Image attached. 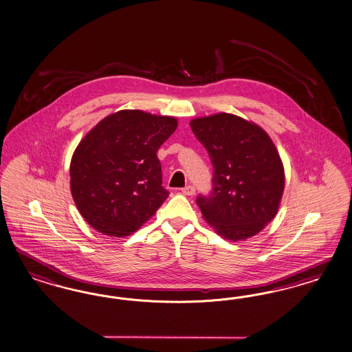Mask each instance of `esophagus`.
I'll return each mask as SVG.
<instances>
[{
	"instance_id": "1",
	"label": "esophagus",
	"mask_w": 352,
	"mask_h": 352,
	"mask_svg": "<svg viewBox=\"0 0 352 352\" xmlns=\"http://www.w3.org/2000/svg\"><path fill=\"white\" fill-rule=\"evenodd\" d=\"M182 192L186 195V196H192V195H195V187L193 186H186Z\"/></svg>"
}]
</instances>
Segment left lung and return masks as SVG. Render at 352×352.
<instances>
[{"label": "left lung", "mask_w": 352, "mask_h": 352, "mask_svg": "<svg viewBox=\"0 0 352 352\" xmlns=\"http://www.w3.org/2000/svg\"><path fill=\"white\" fill-rule=\"evenodd\" d=\"M190 125L214 166L213 191L196 201L204 219L230 241L259 234L276 217L285 187L272 139L254 122L224 112Z\"/></svg>", "instance_id": "1"}]
</instances>
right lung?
Returning <instances> with one entry per match:
<instances>
[{
    "mask_svg": "<svg viewBox=\"0 0 352 352\" xmlns=\"http://www.w3.org/2000/svg\"><path fill=\"white\" fill-rule=\"evenodd\" d=\"M178 126L173 116L140 109L108 115L72 155L71 193L80 214L100 234L124 237L149 221L169 196L157 151Z\"/></svg>",
    "mask_w": 352,
    "mask_h": 352,
    "instance_id": "right-lung-1",
    "label": "right lung"
}]
</instances>
